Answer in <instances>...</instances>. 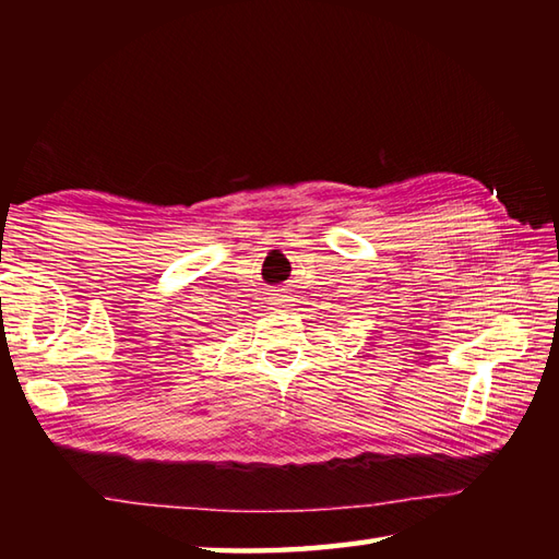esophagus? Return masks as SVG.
Instances as JSON below:
<instances>
[{
	"mask_svg": "<svg viewBox=\"0 0 559 559\" xmlns=\"http://www.w3.org/2000/svg\"><path fill=\"white\" fill-rule=\"evenodd\" d=\"M271 305H276V307H281V310H286V307L290 305V300H288V295H283V293H273Z\"/></svg>",
	"mask_w": 559,
	"mask_h": 559,
	"instance_id": "34e87169",
	"label": "esophagus"
}]
</instances>
